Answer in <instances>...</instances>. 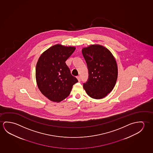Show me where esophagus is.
I'll list each match as a JSON object with an SVG mask.
<instances>
[{
  "instance_id": "obj_1",
  "label": "esophagus",
  "mask_w": 153,
  "mask_h": 153,
  "mask_svg": "<svg viewBox=\"0 0 153 153\" xmlns=\"http://www.w3.org/2000/svg\"><path fill=\"white\" fill-rule=\"evenodd\" d=\"M76 78L78 79V81L80 82V81H81V78H80V76H76Z\"/></svg>"
}]
</instances>
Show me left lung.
I'll return each instance as SVG.
<instances>
[{
	"instance_id": "1",
	"label": "left lung",
	"mask_w": 153,
	"mask_h": 153,
	"mask_svg": "<svg viewBox=\"0 0 153 153\" xmlns=\"http://www.w3.org/2000/svg\"><path fill=\"white\" fill-rule=\"evenodd\" d=\"M87 64L89 76L83 88L88 95L101 99L111 92L117 82L118 70L117 62L108 49L92 45L82 50Z\"/></svg>"
}]
</instances>
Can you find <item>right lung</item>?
<instances>
[{"label":"right lung","instance_id":"add662e5","mask_svg":"<svg viewBox=\"0 0 153 153\" xmlns=\"http://www.w3.org/2000/svg\"><path fill=\"white\" fill-rule=\"evenodd\" d=\"M75 50L74 47L56 45L44 51L36 63V83L41 93L49 100L60 102L70 94L73 85L78 82L66 64Z\"/></svg>","mask_w":153,"mask_h":153}]
</instances>
